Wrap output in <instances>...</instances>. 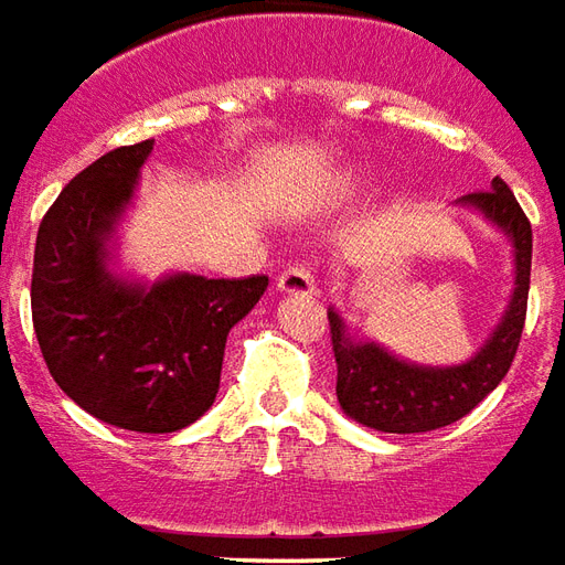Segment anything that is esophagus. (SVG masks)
Segmentation results:
<instances>
[{
    "label": "esophagus",
    "mask_w": 565,
    "mask_h": 565,
    "mask_svg": "<svg viewBox=\"0 0 565 565\" xmlns=\"http://www.w3.org/2000/svg\"><path fill=\"white\" fill-rule=\"evenodd\" d=\"M276 289L286 291V295H313L316 291V274L313 267L307 262L289 264L279 279H276Z\"/></svg>",
    "instance_id": "34e87169"
}]
</instances>
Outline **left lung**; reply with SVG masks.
<instances>
[{"label": "left lung", "mask_w": 565, "mask_h": 565, "mask_svg": "<svg viewBox=\"0 0 565 565\" xmlns=\"http://www.w3.org/2000/svg\"><path fill=\"white\" fill-rule=\"evenodd\" d=\"M466 203L505 227L514 239V298L502 326L487 340L481 353L459 367H417L392 359L374 343L347 338L338 313H328L331 350L338 362V402L362 426L395 435H414L450 426L471 414L502 383L514 362L526 322L532 267V227L511 188L495 175L493 188L468 194Z\"/></svg>", "instance_id": "8db88e82"}]
</instances>
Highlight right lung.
Segmentation results:
<instances>
[{
    "mask_svg": "<svg viewBox=\"0 0 565 565\" xmlns=\"http://www.w3.org/2000/svg\"><path fill=\"white\" fill-rule=\"evenodd\" d=\"M154 139L84 167L45 212L33 258V328L51 377L109 426L163 435L215 402L227 331L258 303L267 276L179 274L151 289L106 274L115 218Z\"/></svg>",
    "mask_w": 565,
    "mask_h": 565,
    "instance_id": "add662e5",
    "label": "right lung"
}]
</instances>
